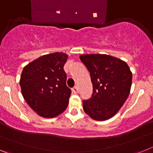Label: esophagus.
<instances>
[{
	"mask_svg": "<svg viewBox=\"0 0 153 153\" xmlns=\"http://www.w3.org/2000/svg\"><path fill=\"white\" fill-rule=\"evenodd\" d=\"M72 92L74 93H77L78 92H79V89H78V87L76 86H75L74 87H73L72 88Z\"/></svg>",
	"mask_w": 153,
	"mask_h": 153,
	"instance_id": "34e87169",
	"label": "esophagus"
}]
</instances>
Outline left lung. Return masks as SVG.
Returning a JSON list of instances; mask_svg holds the SVG:
<instances>
[{
	"instance_id": "8db88e82",
	"label": "left lung",
	"mask_w": 153,
	"mask_h": 153,
	"mask_svg": "<svg viewBox=\"0 0 153 153\" xmlns=\"http://www.w3.org/2000/svg\"><path fill=\"white\" fill-rule=\"evenodd\" d=\"M90 74L93 93L83 101L85 113L95 120L113 117L123 106L130 92L132 75L126 62L106 54L79 56Z\"/></svg>"
}]
</instances>
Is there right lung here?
Listing matches in <instances>:
<instances>
[{
    "mask_svg": "<svg viewBox=\"0 0 153 153\" xmlns=\"http://www.w3.org/2000/svg\"><path fill=\"white\" fill-rule=\"evenodd\" d=\"M67 58L63 53L44 55L23 70L20 80L22 95L40 117H55L68 106L71 90L67 86L63 70Z\"/></svg>",
    "mask_w": 153,
    "mask_h": 153,
    "instance_id": "right-lung-1",
    "label": "right lung"
}]
</instances>
